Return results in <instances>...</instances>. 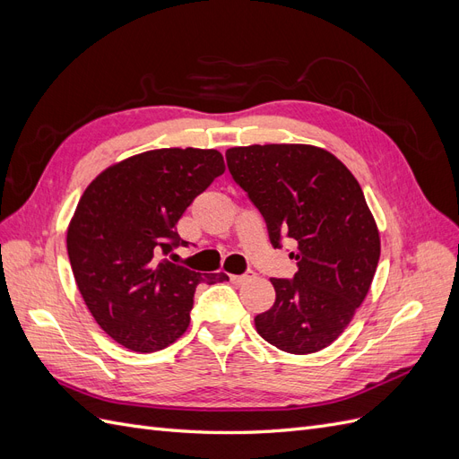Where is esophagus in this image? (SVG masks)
<instances>
[{
	"instance_id": "obj_1",
	"label": "esophagus",
	"mask_w": 459,
	"mask_h": 459,
	"mask_svg": "<svg viewBox=\"0 0 459 459\" xmlns=\"http://www.w3.org/2000/svg\"><path fill=\"white\" fill-rule=\"evenodd\" d=\"M253 275H255V272L248 270V272H245V273H241V275H235V273H231V275H230V280H231L233 283H243V281H247V280H251Z\"/></svg>"
}]
</instances>
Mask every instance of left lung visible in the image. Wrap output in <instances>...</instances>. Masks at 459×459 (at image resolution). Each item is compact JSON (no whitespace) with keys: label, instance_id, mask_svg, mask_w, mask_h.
<instances>
[{"label":"left lung","instance_id":"obj_1","mask_svg":"<svg viewBox=\"0 0 459 459\" xmlns=\"http://www.w3.org/2000/svg\"><path fill=\"white\" fill-rule=\"evenodd\" d=\"M231 178L266 220L270 241H297L293 280L272 277L275 302L258 335L290 354L325 349L351 324L381 255L377 224L352 172L329 151L272 143L226 151Z\"/></svg>","mask_w":459,"mask_h":459}]
</instances>
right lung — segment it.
<instances>
[{"label":"right lung","instance_id":"1","mask_svg":"<svg viewBox=\"0 0 459 459\" xmlns=\"http://www.w3.org/2000/svg\"><path fill=\"white\" fill-rule=\"evenodd\" d=\"M226 170L216 149H155L108 166L86 187L66 251L82 299L110 339L157 352L186 333L201 281H228L170 262L187 245L178 220Z\"/></svg>","mask_w":459,"mask_h":459}]
</instances>
